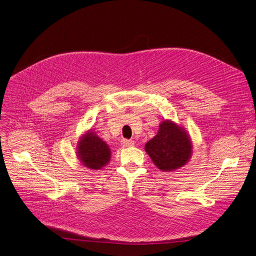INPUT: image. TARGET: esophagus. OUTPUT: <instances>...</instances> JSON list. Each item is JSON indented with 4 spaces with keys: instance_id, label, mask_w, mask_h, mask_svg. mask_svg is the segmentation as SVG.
Here are the masks:
<instances>
[{
    "instance_id": "1",
    "label": "esophagus",
    "mask_w": 256,
    "mask_h": 256,
    "mask_svg": "<svg viewBox=\"0 0 256 256\" xmlns=\"http://www.w3.org/2000/svg\"><path fill=\"white\" fill-rule=\"evenodd\" d=\"M120 145L122 146V147H131V146H134V142L132 140H120Z\"/></svg>"
}]
</instances>
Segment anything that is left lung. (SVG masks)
<instances>
[{
	"mask_svg": "<svg viewBox=\"0 0 256 256\" xmlns=\"http://www.w3.org/2000/svg\"><path fill=\"white\" fill-rule=\"evenodd\" d=\"M191 140L182 128L170 120L162 122L158 134L145 145V150L162 171L182 167L191 156Z\"/></svg>",
	"mask_w": 256,
	"mask_h": 256,
	"instance_id": "obj_1",
	"label": "left lung"
}]
</instances>
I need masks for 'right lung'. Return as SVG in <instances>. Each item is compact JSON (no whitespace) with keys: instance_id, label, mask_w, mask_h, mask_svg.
<instances>
[{"instance_id":"add662e5","label":"right lung","mask_w":256,"mask_h":256,"mask_svg":"<svg viewBox=\"0 0 256 256\" xmlns=\"http://www.w3.org/2000/svg\"><path fill=\"white\" fill-rule=\"evenodd\" d=\"M110 154L106 142L91 131H88L78 142V156L89 169L98 170L105 167L110 160Z\"/></svg>"}]
</instances>
